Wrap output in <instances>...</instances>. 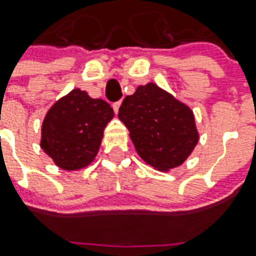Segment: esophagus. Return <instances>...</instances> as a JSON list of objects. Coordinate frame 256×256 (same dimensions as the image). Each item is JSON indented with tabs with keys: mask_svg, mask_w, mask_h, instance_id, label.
<instances>
[{
	"mask_svg": "<svg viewBox=\"0 0 256 256\" xmlns=\"http://www.w3.org/2000/svg\"><path fill=\"white\" fill-rule=\"evenodd\" d=\"M120 106H121V101H116V102L112 104V108L115 112H118V111H120Z\"/></svg>",
	"mask_w": 256,
	"mask_h": 256,
	"instance_id": "1",
	"label": "esophagus"
}]
</instances>
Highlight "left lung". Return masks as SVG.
<instances>
[{"label": "left lung", "mask_w": 256, "mask_h": 256, "mask_svg": "<svg viewBox=\"0 0 256 256\" xmlns=\"http://www.w3.org/2000/svg\"><path fill=\"white\" fill-rule=\"evenodd\" d=\"M118 118L138 155L161 171L181 165L198 142L191 110L152 82L125 96Z\"/></svg>", "instance_id": "obj_1"}]
</instances>
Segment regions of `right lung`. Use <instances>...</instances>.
<instances>
[{
	"label": "right lung",
	"instance_id": "1",
	"mask_svg": "<svg viewBox=\"0 0 256 256\" xmlns=\"http://www.w3.org/2000/svg\"><path fill=\"white\" fill-rule=\"evenodd\" d=\"M111 105L72 90L48 111L42 122L41 148L66 171L91 164L100 150L104 128L112 120Z\"/></svg>",
	"mask_w": 256,
	"mask_h": 256
}]
</instances>
